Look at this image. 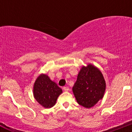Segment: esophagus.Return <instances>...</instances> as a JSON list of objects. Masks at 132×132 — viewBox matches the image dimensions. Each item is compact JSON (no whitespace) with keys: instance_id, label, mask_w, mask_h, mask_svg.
I'll list each match as a JSON object with an SVG mask.
<instances>
[{"instance_id":"obj_1","label":"esophagus","mask_w":132,"mask_h":132,"mask_svg":"<svg viewBox=\"0 0 132 132\" xmlns=\"http://www.w3.org/2000/svg\"><path fill=\"white\" fill-rule=\"evenodd\" d=\"M63 88V90L65 91H68L69 90V88L68 87H64Z\"/></svg>"}]
</instances>
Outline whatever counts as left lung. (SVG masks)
<instances>
[{"mask_svg": "<svg viewBox=\"0 0 132 132\" xmlns=\"http://www.w3.org/2000/svg\"><path fill=\"white\" fill-rule=\"evenodd\" d=\"M106 90V81L101 70L91 63L80 68L73 92L79 104L90 108L102 100Z\"/></svg>", "mask_w": 132, "mask_h": 132, "instance_id": "left-lung-1", "label": "left lung"}]
</instances>
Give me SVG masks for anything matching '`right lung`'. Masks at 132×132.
I'll use <instances>...</instances> for the list:
<instances>
[{
  "label": "right lung",
  "instance_id": "obj_1",
  "mask_svg": "<svg viewBox=\"0 0 132 132\" xmlns=\"http://www.w3.org/2000/svg\"><path fill=\"white\" fill-rule=\"evenodd\" d=\"M63 90L46 74L39 75L33 87L34 97L42 106L50 108L55 104L57 98Z\"/></svg>",
  "mask_w": 132,
  "mask_h": 132
}]
</instances>
